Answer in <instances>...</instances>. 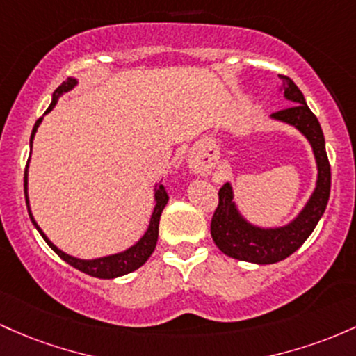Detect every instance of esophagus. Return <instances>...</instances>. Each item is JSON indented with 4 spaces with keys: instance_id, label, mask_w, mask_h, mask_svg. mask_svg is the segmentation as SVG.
Segmentation results:
<instances>
[{
    "instance_id": "esophagus-1",
    "label": "esophagus",
    "mask_w": 356,
    "mask_h": 356,
    "mask_svg": "<svg viewBox=\"0 0 356 356\" xmlns=\"http://www.w3.org/2000/svg\"><path fill=\"white\" fill-rule=\"evenodd\" d=\"M190 168H191V171H193V173L203 175V177L210 173V166L203 165L202 161H198V159H195V158L190 159Z\"/></svg>"
}]
</instances>
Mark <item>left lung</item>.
Instances as JSON below:
<instances>
[{"label": "left lung", "instance_id": "1", "mask_svg": "<svg viewBox=\"0 0 356 356\" xmlns=\"http://www.w3.org/2000/svg\"><path fill=\"white\" fill-rule=\"evenodd\" d=\"M279 77L282 81L279 90L291 106L270 114V119L296 127L305 136L313 149L318 177L306 205L293 220L281 227H261L247 220L235 202L234 186L230 183L222 186L218 191V207L211 218V238L225 255L252 264H274L296 252L325 213L331 188L330 161L318 118L311 113L296 83L286 75Z\"/></svg>", "mask_w": 356, "mask_h": 356}]
</instances>
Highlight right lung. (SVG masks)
<instances>
[{
    "instance_id": "right-lung-1",
    "label": "right lung",
    "mask_w": 356,
    "mask_h": 356,
    "mask_svg": "<svg viewBox=\"0 0 356 356\" xmlns=\"http://www.w3.org/2000/svg\"><path fill=\"white\" fill-rule=\"evenodd\" d=\"M79 81L75 77H69L65 82L62 83V86L57 87V90L54 92V95H51V102L49 106V109H47L45 114H49L51 109H54L55 106H57L58 99L62 97L63 94H67V92H70L74 89L75 86H77ZM43 114V115H45ZM43 118H40L37 122H35L33 126V131H31V138H30V158H31V147H33V139H35V134H37V129L38 126L42 124ZM30 158H28V163H26V170H25V198H26V207H28V213H30V218L31 222H33L35 229L40 232V235L43 237V241L50 245V249L54 250L55 254L58 255L60 259H63V261L67 262V264H70L72 267H75V269L82 270V273L92 275V277H99V279H114V277H121V275L124 274H129L133 273V270L139 269L147 259L151 257V254L154 252V249H156V242H158V229H159V217H161L163 213V209L166 207L168 203V193L165 190V186L159 185L156 183L154 185V209H153V213H151V218H149V225H147V229L145 234H143V237L139 238L138 242L133 243L131 247H127L126 250H121V252H115V254H109V255H104V257H95V259H79V257H74V255L63 252V250H60L57 245H55L54 242L50 241L49 237L45 235V232L40 229V225L37 223V220L33 218V213H31V209H30V200H28V165H30Z\"/></svg>"
}]
</instances>
